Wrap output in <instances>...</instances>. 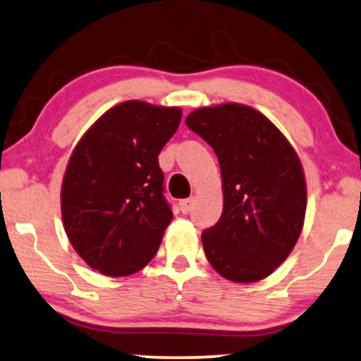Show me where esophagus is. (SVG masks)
<instances>
[{
    "mask_svg": "<svg viewBox=\"0 0 361 361\" xmlns=\"http://www.w3.org/2000/svg\"><path fill=\"white\" fill-rule=\"evenodd\" d=\"M192 204H194V199L190 197V199H182V201H179V207H180V211L184 214H188L190 209H192Z\"/></svg>",
    "mask_w": 361,
    "mask_h": 361,
    "instance_id": "esophagus-1",
    "label": "esophagus"
}]
</instances>
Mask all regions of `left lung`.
I'll return each instance as SVG.
<instances>
[{
  "instance_id": "1",
  "label": "left lung",
  "mask_w": 361,
  "mask_h": 361,
  "mask_svg": "<svg viewBox=\"0 0 361 361\" xmlns=\"http://www.w3.org/2000/svg\"><path fill=\"white\" fill-rule=\"evenodd\" d=\"M185 125L213 147L223 214L202 233L211 267L236 283L269 277L298 243L307 206L306 177L289 140L265 114L238 103L194 109Z\"/></svg>"
}]
</instances>
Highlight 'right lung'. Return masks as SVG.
<instances>
[{"label": "right lung", "instance_id": "obj_1", "mask_svg": "<svg viewBox=\"0 0 361 361\" xmlns=\"http://www.w3.org/2000/svg\"><path fill=\"white\" fill-rule=\"evenodd\" d=\"M180 118L179 106L123 101L72 150L61 188L63 230L78 255L106 277L142 270L172 221L159 154Z\"/></svg>", "mask_w": 361, "mask_h": 361}]
</instances>
